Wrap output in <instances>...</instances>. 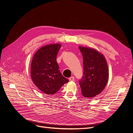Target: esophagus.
Instances as JSON below:
<instances>
[{
    "label": "esophagus",
    "instance_id": "obj_1",
    "mask_svg": "<svg viewBox=\"0 0 133 133\" xmlns=\"http://www.w3.org/2000/svg\"><path fill=\"white\" fill-rule=\"evenodd\" d=\"M69 80L70 81H75V77L73 76H72L70 78H69Z\"/></svg>",
    "mask_w": 133,
    "mask_h": 133
}]
</instances>
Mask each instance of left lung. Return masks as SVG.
<instances>
[{"label":"left lung","instance_id":"8db88e82","mask_svg":"<svg viewBox=\"0 0 133 133\" xmlns=\"http://www.w3.org/2000/svg\"><path fill=\"white\" fill-rule=\"evenodd\" d=\"M83 58V76L79 80L82 94L94 97L105 89L109 79V70L104 56L91 48L79 46Z\"/></svg>","mask_w":133,"mask_h":133}]
</instances>
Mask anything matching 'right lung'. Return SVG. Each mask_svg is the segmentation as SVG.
Wrapping results in <instances>:
<instances>
[{
    "instance_id": "right-lung-1",
    "label": "right lung",
    "mask_w": 133,
    "mask_h": 133,
    "mask_svg": "<svg viewBox=\"0 0 133 133\" xmlns=\"http://www.w3.org/2000/svg\"><path fill=\"white\" fill-rule=\"evenodd\" d=\"M61 46L60 44L44 46L34 54L32 61V79L38 89L46 95L55 94L69 81L62 75L56 61Z\"/></svg>"
}]
</instances>
